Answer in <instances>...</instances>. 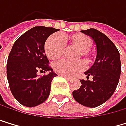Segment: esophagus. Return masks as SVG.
<instances>
[{"label":"esophagus","instance_id":"esophagus-1","mask_svg":"<svg viewBox=\"0 0 126 126\" xmlns=\"http://www.w3.org/2000/svg\"><path fill=\"white\" fill-rule=\"evenodd\" d=\"M62 76H63V77H64V78H66V79H68L69 81L72 80V77H70V76H63V75H62Z\"/></svg>","mask_w":126,"mask_h":126}]
</instances>
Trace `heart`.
<instances>
[{"label": "heart", "instance_id": "1", "mask_svg": "<svg viewBox=\"0 0 126 126\" xmlns=\"http://www.w3.org/2000/svg\"><path fill=\"white\" fill-rule=\"evenodd\" d=\"M65 42L69 46L78 49L76 53L75 59H82L85 63L90 64L95 60V54L91 50L92 40L88 36L81 33L70 35L65 38ZM65 50V43L63 38L58 34L50 35L45 44V50L47 57L50 60H56L62 57ZM85 63L81 60L69 61L60 60L55 62L53 67L57 73L63 76H72L81 72L85 68Z\"/></svg>", "mask_w": 126, "mask_h": 126}]
</instances>
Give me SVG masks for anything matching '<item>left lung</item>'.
Here are the masks:
<instances>
[{
  "label": "left lung",
  "instance_id": "1",
  "mask_svg": "<svg viewBox=\"0 0 126 126\" xmlns=\"http://www.w3.org/2000/svg\"><path fill=\"white\" fill-rule=\"evenodd\" d=\"M92 38L97 46V57L94 65L85 74L87 79H81V86L72 91L74 99L81 105L96 107L112 96L119 83L121 73L119 53L106 35L95 29L81 30ZM89 76L93 79L88 80Z\"/></svg>",
  "mask_w": 126,
  "mask_h": 126
}]
</instances>
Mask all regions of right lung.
Listing matches in <instances>:
<instances>
[{
    "mask_svg": "<svg viewBox=\"0 0 126 126\" xmlns=\"http://www.w3.org/2000/svg\"><path fill=\"white\" fill-rule=\"evenodd\" d=\"M59 29L35 26L22 35L14 43L7 63V77L11 93L22 105L38 106L47 99L50 84L57 75L49 66L45 52L47 38ZM50 71L38 76L37 72Z\"/></svg>",
    "mask_w": 126,
    "mask_h": 126,
    "instance_id": "right-lung-1",
    "label": "right lung"
}]
</instances>
